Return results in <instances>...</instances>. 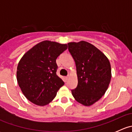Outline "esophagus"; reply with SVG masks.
Listing matches in <instances>:
<instances>
[{
  "mask_svg": "<svg viewBox=\"0 0 132 132\" xmlns=\"http://www.w3.org/2000/svg\"><path fill=\"white\" fill-rule=\"evenodd\" d=\"M68 78H69V76H67V77H65V79H66V80H67L68 79Z\"/></svg>",
  "mask_w": 132,
  "mask_h": 132,
  "instance_id": "obj_1",
  "label": "esophagus"
}]
</instances>
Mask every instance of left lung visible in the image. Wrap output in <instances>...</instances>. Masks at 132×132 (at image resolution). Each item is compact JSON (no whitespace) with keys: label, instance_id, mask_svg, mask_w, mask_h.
<instances>
[{"label":"left lung","instance_id":"obj_1","mask_svg":"<svg viewBox=\"0 0 132 132\" xmlns=\"http://www.w3.org/2000/svg\"><path fill=\"white\" fill-rule=\"evenodd\" d=\"M77 69L78 84L71 93L81 104L90 106L107 90L111 79V67L107 57L86 41L68 43Z\"/></svg>","mask_w":132,"mask_h":132}]
</instances>
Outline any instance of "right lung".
<instances>
[{"mask_svg": "<svg viewBox=\"0 0 132 132\" xmlns=\"http://www.w3.org/2000/svg\"><path fill=\"white\" fill-rule=\"evenodd\" d=\"M68 48L66 44L43 41L22 57L17 67L18 84L25 96L39 106L53 100L64 82L56 74V59Z\"/></svg>", "mask_w": 132, "mask_h": 132, "instance_id": "obj_1", "label": "right lung"}]
</instances>
